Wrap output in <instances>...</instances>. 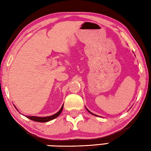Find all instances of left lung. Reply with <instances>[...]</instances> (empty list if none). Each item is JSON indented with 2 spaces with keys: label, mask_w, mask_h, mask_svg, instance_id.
I'll list each match as a JSON object with an SVG mask.
<instances>
[{
  "label": "left lung",
  "mask_w": 151,
  "mask_h": 151,
  "mask_svg": "<svg viewBox=\"0 0 151 151\" xmlns=\"http://www.w3.org/2000/svg\"><path fill=\"white\" fill-rule=\"evenodd\" d=\"M86 109H87V111H88V112H89V113H91V115H95V116H97V117H99V116H98V115H95V114H94V113H91V112L90 111H89V110H88V109H87V107H86Z\"/></svg>",
  "instance_id": "1"
}]
</instances>
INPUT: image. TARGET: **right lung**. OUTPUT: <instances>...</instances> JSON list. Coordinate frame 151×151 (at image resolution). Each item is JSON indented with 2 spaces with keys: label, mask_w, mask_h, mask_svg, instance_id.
Listing matches in <instances>:
<instances>
[{
  "label": "right lung",
  "mask_w": 151,
  "mask_h": 151,
  "mask_svg": "<svg viewBox=\"0 0 151 151\" xmlns=\"http://www.w3.org/2000/svg\"><path fill=\"white\" fill-rule=\"evenodd\" d=\"M15 107V106H14ZM63 105L61 107V109H60V111L58 112H57L56 113H55L54 115H51V116H47V117H37V116H26V117L34 121H37V122H40V123H44V122H47V121H51L52 119H54L56 117H58V116L60 115V114L62 111V109H63ZM16 109H17V107H15ZM17 111H18L17 109Z\"/></svg>",
  "instance_id": "right-lung-1"
}]
</instances>
